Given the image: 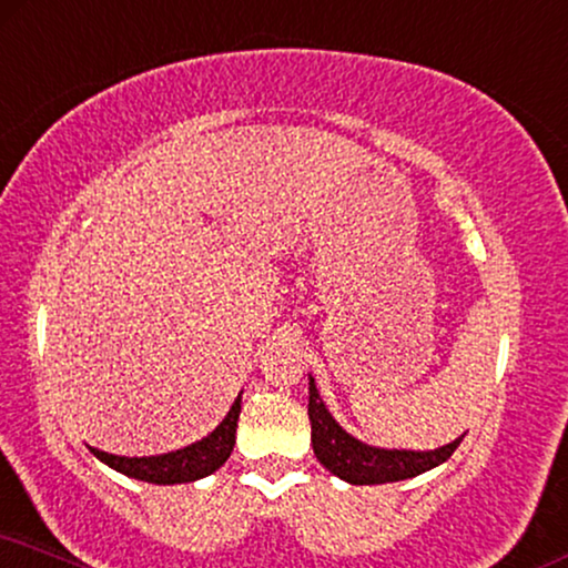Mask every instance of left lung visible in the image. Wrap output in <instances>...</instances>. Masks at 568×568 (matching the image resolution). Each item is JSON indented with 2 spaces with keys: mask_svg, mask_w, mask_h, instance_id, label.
Here are the masks:
<instances>
[{
  "mask_svg": "<svg viewBox=\"0 0 568 568\" xmlns=\"http://www.w3.org/2000/svg\"><path fill=\"white\" fill-rule=\"evenodd\" d=\"M307 417H311V440L313 452L328 473L352 485H381L399 483L417 477L428 469L444 464L462 444L459 436L452 444L433 448V452H399V448H375L367 446L355 436H349L342 425L331 417L323 404L315 381L311 378V402H307Z\"/></svg>",
  "mask_w": 568,
  "mask_h": 568,
  "instance_id": "8db88e82",
  "label": "left lung"
}]
</instances>
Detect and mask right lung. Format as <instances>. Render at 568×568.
Wrapping results in <instances>:
<instances>
[{"label":"right lung","mask_w":568,"mask_h":568,"mask_svg":"<svg viewBox=\"0 0 568 568\" xmlns=\"http://www.w3.org/2000/svg\"><path fill=\"white\" fill-rule=\"evenodd\" d=\"M240 402L242 394L234 399L232 409L221 419L219 428L209 433L203 440H195L185 448L176 452L159 454V456H116L99 452L91 446V454L101 459L116 473L135 477V480L153 483V485H176V483H195L201 477H209L211 473L230 459L234 438H237V419H240Z\"/></svg>","instance_id":"add662e5"}]
</instances>
